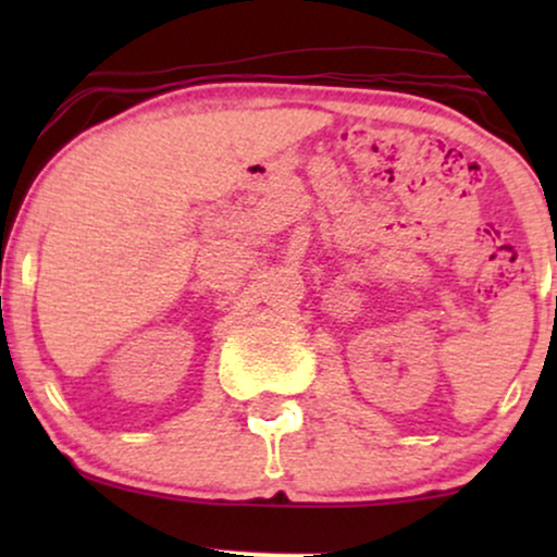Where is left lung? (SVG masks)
I'll return each instance as SVG.
<instances>
[{
	"instance_id": "8db88e82",
	"label": "left lung",
	"mask_w": 557,
	"mask_h": 557,
	"mask_svg": "<svg viewBox=\"0 0 557 557\" xmlns=\"http://www.w3.org/2000/svg\"><path fill=\"white\" fill-rule=\"evenodd\" d=\"M555 300H557V298H555Z\"/></svg>"
}]
</instances>
